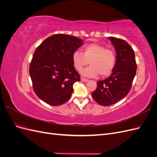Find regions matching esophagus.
Returning <instances> with one entry per match:
<instances>
[{
    "mask_svg": "<svg viewBox=\"0 0 157 157\" xmlns=\"http://www.w3.org/2000/svg\"><path fill=\"white\" fill-rule=\"evenodd\" d=\"M81 81L84 82H86L88 81V79L86 78H81Z\"/></svg>",
    "mask_w": 157,
    "mask_h": 157,
    "instance_id": "34e87169",
    "label": "esophagus"
}]
</instances>
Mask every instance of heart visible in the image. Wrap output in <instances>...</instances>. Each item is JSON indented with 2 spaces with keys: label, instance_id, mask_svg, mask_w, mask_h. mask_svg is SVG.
<instances>
[{
  "label": "heart",
  "instance_id": "b5f03b06",
  "mask_svg": "<svg viewBox=\"0 0 157 157\" xmlns=\"http://www.w3.org/2000/svg\"><path fill=\"white\" fill-rule=\"evenodd\" d=\"M88 61L91 65L82 71L83 75L93 77L100 74L101 77H107L115 67L117 58L113 50L97 43L85 45L82 48V53L78 51L73 52V64L78 72L81 71Z\"/></svg>",
  "mask_w": 157,
  "mask_h": 157
}]
</instances>
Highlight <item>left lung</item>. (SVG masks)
<instances>
[{
  "label": "left lung",
  "instance_id": "1",
  "mask_svg": "<svg viewBox=\"0 0 157 157\" xmlns=\"http://www.w3.org/2000/svg\"><path fill=\"white\" fill-rule=\"evenodd\" d=\"M117 53L115 67L110 77L97 82L92 96L98 104L109 106L121 101L131 89L137 64L134 51L124 40L109 37Z\"/></svg>",
  "mask_w": 157,
  "mask_h": 157
}]
</instances>
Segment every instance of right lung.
Here are the masks:
<instances>
[{"mask_svg":"<svg viewBox=\"0 0 157 157\" xmlns=\"http://www.w3.org/2000/svg\"><path fill=\"white\" fill-rule=\"evenodd\" d=\"M74 36L56 34L47 38L37 47L29 66L33 88L36 96L51 105L67 101L73 84L80 76L74 67L73 52L83 45Z\"/></svg>","mask_w":157,"mask_h":157,"instance_id":"1","label":"right lung"}]
</instances>
